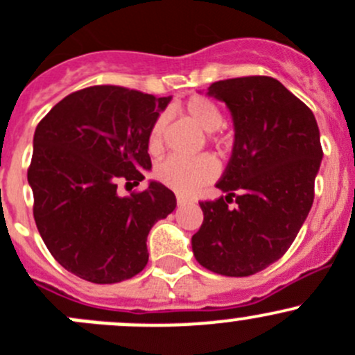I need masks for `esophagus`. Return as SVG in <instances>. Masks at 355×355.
<instances>
[{
    "label": "esophagus",
    "mask_w": 355,
    "mask_h": 355,
    "mask_svg": "<svg viewBox=\"0 0 355 355\" xmlns=\"http://www.w3.org/2000/svg\"><path fill=\"white\" fill-rule=\"evenodd\" d=\"M176 200H178V205H186V203L191 202V200H189L188 196H184V195H178Z\"/></svg>",
    "instance_id": "esophagus-1"
}]
</instances>
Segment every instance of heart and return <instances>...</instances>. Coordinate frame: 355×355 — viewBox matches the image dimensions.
I'll return each mask as SVG.
<instances>
[{
    "instance_id": "b5f03b06",
    "label": "heart",
    "mask_w": 355,
    "mask_h": 355,
    "mask_svg": "<svg viewBox=\"0 0 355 355\" xmlns=\"http://www.w3.org/2000/svg\"><path fill=\"white\" fill-rule=\"evenodd\" d=\"M182 114L195 122L200 129L207 131V138L212 143L219 145L220 139L217 136V129L223 125L224 117L217 103L210 98L195 94L188 98L181 107ZM167 119L166 115H159L152 124L146 138V148L150 155H160L164 150V131H166ZM217 162L210 155H198L195 159H181V157H171L164 160L155 169V178L167 188L178 193H193L200 186L207 184L217 176Z\"/></svg>"
}]
</instances>
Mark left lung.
<instances>
[{"label":"left lung","mask_w":355,"mask_h":355,"mask_svg":"<svg viewBox=\"0 0 355 355\" xmlns=\"http://www.w3.org/2000/svg\"><path fill=\"white\" fill-rule=\"evenodd\" d=\"M209 94L231 110L234 145L216 184L226 196L200 202L191 247L205 269L243 278L282 259L297 238L314 202L321 139L311 108L275 77L217 80Z\"/></svg>","instance_id":"1"}]
</instances>
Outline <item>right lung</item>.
Wrapping results in <instances>:
<instances>
[{
  "label": "right lung",
  "mask_w": 355,
  "mask_h": 355,
  "mask_svg": "<svg viewBox=\"0 0 355 355\" xmlns=\"http://www.w3.org/2000/svg\"><path fill=\"white\" fill-rule=\"evenodd\" d=\"M169 101L101 84L70 93L37 124L27 169L34 220L72 275L110 285L145 269L146 236L176 209V196L157 181L129 196L119 195L117 184L145 179L148 131Z\"/></svg>",
  "instance_id": "obj_1"
}]
</instances>
